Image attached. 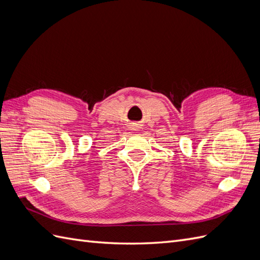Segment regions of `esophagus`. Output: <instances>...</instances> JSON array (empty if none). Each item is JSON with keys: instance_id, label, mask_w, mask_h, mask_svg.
<instances>
[{"instance_id": "34e87169", "label": "esophagus", "mask_w": 260, "mask_h": 260, "mask_svg": "<svg viewBox=\"0 0 260 260\" xmlns=\"http://www.w3.org/2000/svg\"><path fill=\"white\" fill-rule=\"evenodd\" d=\"M139 125H140V124H138V123H135V122H133V123H132V127H133V128H135V130L139 128Z\"/></svg>"}]
</instances>
